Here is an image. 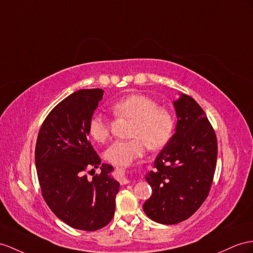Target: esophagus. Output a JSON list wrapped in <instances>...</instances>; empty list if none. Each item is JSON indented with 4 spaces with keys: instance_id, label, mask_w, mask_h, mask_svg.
<instances>
[{
    "instance_id": "1",
    "label": "esophagus",
    "mask_w": 253,
    "mask_h": 253,
    "mask_svg": "<svg viewBox=\"0 0 253 253\" xmlns=\"http://www.w3.org/2000/svg\"><path fill=\"white\" fill-rule=\"evenodd\" d=\"M120 182L122 185H127L129 183V178L126 176V174L124 172L121 173L120 175Z\"/></svg>"
}]
</instances>
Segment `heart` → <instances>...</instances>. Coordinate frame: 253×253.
<instances>
[{
	"label": "heart",
	"mask_w": 253,
	"mask_h": 253,
	"mask_svg": "<svg viewBox=\"0 0 253 253\" xmlns=\"http://www.w3.org/2000/svg\"><path fill=\"white\" fill-rule=\"evenodd\" d=\"M114 115L134 120L130 141H115L106 151V159L114 166L126 167L144 154L146 144L156 150L170 140L174 120L165 108H160L156 100L145 95L132 94L116 100L111 106ZM89 137L102 143L110 135V125L106 116L95 113L88 121Z\"/></svg>",
	"instance_id": "b5f03b06"
}]
</instances>
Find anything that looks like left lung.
<instances>
[{
  "mask_svg": "<svg viewBox=\"0 0 253 253\" xmlns=\"http://www.w3.org/2000/svg\"><path fill=\"white\" fill-rule=\"evenodd\" d=\"M175 133L155 159L146 182L153 193L145 201L146 216L161 224L188 219L210 192L217 161V139L204 111L186 94L173 101Z\"/></svg>",
  "mask_w": 253,
  "mask_h": 253,
  "instance_id": "left-lung-1",
  "label": "left lung"
}]
</instances>
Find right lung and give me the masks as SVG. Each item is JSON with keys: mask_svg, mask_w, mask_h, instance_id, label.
I'll list each match as a JSON object with an SVG mask.
<instances>
[{"mask_svg": "<svg viewBox=\"0 0 253 253\" xmlns=\"http://www.w3.org/2000/svg\"><path fill=\"white\" fill-rule=\"evenodd\" d=\"M102 95L101 88L80 89L61 101L44 120L35 148L37 176L49 209L83 231L99 230L111 221L120 190L108 164L92 179L85 175L86 169L101 163L88 141L87 124Z\"/></svg>", "mask_w": 253, "mask_h": 253, "instance_id": "obj_1", "label": "right lung"}]
</instances>
